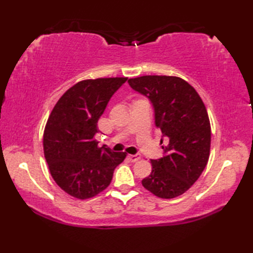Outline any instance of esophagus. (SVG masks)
Masks as SVG:
<instances>
[{
	"label": "esophagus",
	"mask_w": 253,
	"mask_h": 253,
	"mask_svg": "<svg viewBox=\"0 0 253 253\" xmlns=\"http://www.w3.org/2000/svg\"><path fill=\"white\" fill-rule=\"evenodd\" d=\"M140 154H133V155H128V160L130 161V162L135 163V162H138L139 160H140Z\"/></svg>",
	"instance_id": "esophagus-1"
}]
</instances>
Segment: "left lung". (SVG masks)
<instances>
[{"label":"left lung","instance_id":"left-lung-1","mask_svg":"<svg viewBox=\"0 0 253 253\" xmlns=\"http://www.w3.org/2000/svg\"><path fill=\"white\" fill-rule=\"evenodd\" d=\"M147 96L154 110L155 126L162 131L164 155L151 160L152 171L142 186L159 198L182 195L206 169L211 146L209 115L200 95L184 79L173 76H142L128 80Z\"/></svg>","mask_w":253,"mask_h":253}]
</instances>
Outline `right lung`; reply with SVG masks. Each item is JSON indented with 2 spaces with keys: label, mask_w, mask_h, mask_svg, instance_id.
Instances as JSON below:
<instances>
[{
  "label": "right lung",
  "mask_w": 253,
  "mask_h": 253,
  "mask_svg": "<svg viewBox=\"0 0 253 253\" xmlns=\"http://www.w3.org/2000/svg\"><path fill=\"white\" fill-rule=\"evenodd\" d=\"M127 78L79 82L57 101L47 120L43 150L50 173L62 189L75 198L89 199L111 184L125 152L98 147V121Z\"/></svg>",
  "instance_id": "right-lung-1"
}]
</instances>
